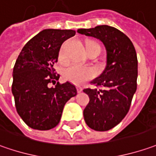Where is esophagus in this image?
Listing matches in <instances>:
<instances>
[{
	"label": "esophagus",
	"instance_id": "esophagus-1",
	"mask_svg": "<svg viewBox=\"0 0 156 156\" xmlns=\"http://www.w3.org/2000/svg\"><path fill=\"white\" fill-rule=\"evenodd\" d=\"M77 90H78V93H80V92H82V90H83V89L81 88V87H77Z\"/></svg>",
	"mask_w": 156,
	"mask_h": 156
}]
</instances>
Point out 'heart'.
Here are the masks:
<instances>
[{
	"mask_svg": "<svg viewBox=\"0 0 156 156\" xmlns=\"http://www.w3.org/2000/svg\"><path fill=\"white\" fill-rule=\"evenodd\" d=\"M87 43H95L93 41H89ZM66 44L62 45L58 53V58L60 61H65L66 59V53H65ZM95 73L93 69L88 66H84L81 65L73 64L68 66L65 71V77L66 78L71 81L72 83L76 84H80L84 81L89 80L94 77Z\"/></svg>",
	"mask_w": 156,
	"mask_h": 156,
	"instance_id": "heart-1",
	"label": "heart"
}]
</instances>
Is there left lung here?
Here are the masks:
<instances>
[{"label": "left lung", "instance_id": "left-lung-1", "mask_svg": "<svg viewBox=\"0 0 156 156\" xmlns=\"http://www.w3.org/2000/svg\"><path fill=\"white\" fill-rule=\"evenodd\" d=\"M78 33L99 40L106 50L105 70L91 81L103 89L83 90L90 98L83 110V118L90 129L107 131L125 117L136 90V49L123 33L107 25L81 28Z\"/></svg>", "mask_w": 156, "mask_h": 156}]
</instances>
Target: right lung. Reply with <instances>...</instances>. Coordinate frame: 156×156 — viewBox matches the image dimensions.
Instances as JSON below:
<instances>
[{"instance_id":"1","label":"right lung","mask_w":156,"mask_h":156,"mask_svg":"<svg viewBox=\"0 0 156 156\" xmlns=\"http://www.w3.org/2000/svg\"><path fill=\"white\" fill-rule=\"evenodd\" d=\"M75 34L71 29L43 30L25 45L15 62L12 84L15 107L25 123L34 129L56 127L66 103L77 95L75 85L69 81L48 87L59 78L53 66L61 45Z\"/></svg>"}]
</instances>
